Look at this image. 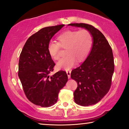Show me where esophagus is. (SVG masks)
<instances>
[{"instance_id":"esophagus-1","label":"esophagus","mask_w":129,"mask_h":129,"mask_svg":"<svg viewBox=\"0 0 129 129\" xmlns=\"http://www.w3.org/2000/svg\"><path fill=\"white\" fill-rule=\"evenodd\" d=\"M71 70L67 71V75H68V79H70V78H71Z\"/></svg>"}]
</instances>
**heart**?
Segmentation results:
<instances>
[{
  "label": "heart",
  "instance_id": "1",
  "mask_svg": "<svg viewBox=\"0 0 129 129\" xmlns=\"http://www.w3.org/2000/svg\"><path fill=\"white\" fill-rule=\"evenodd\" d=\"M58 42H50L47 50L50 57L54 60L60 59L61 47L66 49L67 55L58 62L57 68L68 70L74 66L76 59L81 61L89 55L93 43V36L89 30H66L57 37Z\"/></svg>",
  "mask_w": 129,
  "mask_h": 129
}]
</instances>
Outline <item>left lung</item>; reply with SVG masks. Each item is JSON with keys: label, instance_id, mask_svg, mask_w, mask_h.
<instances>
[{"label": "left lung", "instance_id": "8db88e82", "mask_svg": "<svg viewBox=\"0 0 129 129\" xmlns=\"http://www.w3.org/2000/svg\"><path fill=\"white\" fill-rule=\"evenodd\" d=\"M89 30L93 36L91 50L86 60L71 72V77L78 87L74 101L82 106L94 105L110 89L114 72V59L111 47L104 35L91 25L84 23L69 24Z\"/></svg>", "mask_w": 129, "mask_h": 129}]
</instances>
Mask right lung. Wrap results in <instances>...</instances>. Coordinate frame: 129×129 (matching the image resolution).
Instances as JSON below:
<instances>
[{
  "mask_svg": "<svg viewBox=\"0 0 129 129\" xmlns=\"http://www.w3.org/2000/svg\"><path fill=\"white\" fill-rule=\"evenodd\" d=\"M64 24L40 29L26 40L20 55L18 76L27 99L35 105L49 107L58 100L60 90L68 81L64 71L53 76L55 63L49 55L47 45Z\"/></svg>",
  "mask_w": 129,
  "mask_h": 129,
  "instance_id": "right-lung-1",
  "label": "right lung"
}]
</instances>
